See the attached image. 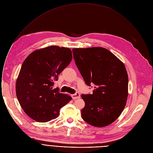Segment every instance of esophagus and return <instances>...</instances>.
Wrapping results in <instances>:
<instances>
[{"mask_svg": "<svg viewBox=\"0 0 153 153\" xmlns=\"http://www.w3.org/2000/svg\"><path fill=\"white\" fill-rule=\"evenodd\" d=\"M71 96L73 99H78L80 97V95L79 93H75V94H72Z\"/></svg>", "mask_w": 153, "mask_h": 153, "instance_id": "1", "label": "esophagus"}]
</instances>
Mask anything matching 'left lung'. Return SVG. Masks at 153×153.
Here are the masks:
<instances>
[{
	"label": "left lung",
	"mask_w": 153,
	"mask_h": 153,
	"mask_svg": "<svg viewBox=\"0 0 153 153\" xmlns=\"http://www.w3.org/2000/svg\"><path fill=\"white\" fill-rule=\"evenodd\" d=\"M72 51L86 84L94 85L92 94L81 95L85 102L82 118L95 127L111 124L121 115L127 100L128 75L124 64L102 47L74 48Z\"/></svg>",
	"instance_id": "1"
}]
</instances>
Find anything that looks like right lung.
Returning a JSON list of instances; mask_svg holds the SVG:
<instances>
[{
	"label": "right lung",
	"instance_id": "obj_1",
	"mask_svg": "<svg viewBox=\"0 0 153 153\" xmlns=\"http://www.w3.org/2000/svg\"><path fill=\"white\" fill-rule=\"evenodd\" d=\"M72 60L70 48L50 46L33 51L23 62L16 94L21 108L33 120L46 123L56 119L60 109L72 100L53 88L54 81Z\"/></svg>",
	"mask_w": 153,
	"mask_h": 153
}]
</instances>
